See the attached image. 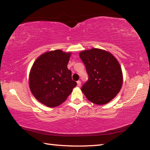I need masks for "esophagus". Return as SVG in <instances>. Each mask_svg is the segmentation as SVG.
Wrapping results in <instances>:
<instances>
[{"mask_svg":"<svg viewBox=\"0 0 150 150\" xmlns=\"http://www.w3.org/2000/svg\"><path fill=\"white\" fill-rule=\"evenodd\" d=\"M77 86L78 87H81V82L80 81H78L77 82Z\"/></svg>","mask_w":150,"mask_h":150,"instance_id":"obj_1","label":"esophagus"}]
</instances>
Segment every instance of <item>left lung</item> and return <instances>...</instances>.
I'll return each mask as SVG.
<instances>
[{
	"label": "left lung",
	"instance_id": "8db88e82",
	"mask_svg": "<svg viewBox=\"0 0 150 150\" xmlns=\"http://www.w3.org/2000/svg\"><path fill=\"white\" fill-rule=\"evenodd\" d=\"M88 79L81 87L87 99L105 105L115 97L122 85V72L117 59L110 53L97 48L79 53Z\"/></svg>",
	"mask_w": 150,
	"mask_h": 150
}]
</instances>
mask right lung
<instances>
[{
	"mask_svg": "<svg viewBox=\"0 0 150 150\" xmlns=\"http://www.w3.org/2000/svg\"><path fill=\"white\" fill-rule=\"evenodd\" d=\"M71 53L57 50L44 53L30 70V88L36 99L49 107L59 106L67 99L77 83L67 68Z\"/></svg>",
	"mask_w": 150,
	"mask_h": 150,
	"instance_id": "1",
	"label": "right lung"
}]
</instances>
